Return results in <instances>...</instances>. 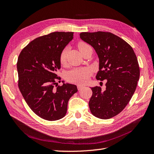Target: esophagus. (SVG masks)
I'll return each mask as SVG.
<instances>
[{
	"label": "esophagus",
	"instance_id": "esophagus-1",
	"mask_svg": "<svg viewBox=\"0 0 154 154\" xmlns=\"http://www.w3.org/2000/svg\"><path fill=\"white\" fill-rule=\"evenodd\" d=\"M84 88V86H82V85H78L77 86V88H78L79 90H81L82 88Z\"/></svg>",
	"mask_w": 154,
	"mask_h": 154
}]
</instances>
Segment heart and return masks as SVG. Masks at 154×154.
Wrapping results in <instances>:
<instances>
[{
    "label": "heart",
    "instance_id": "obj_1",
    "mask_svg": "<svg viewBox=\"0 0 154 154\" xmlns=\"http://www.w3.org/2000/svg\"><path fill=\"white\" fill-rule=\"evenodd\" d=\"M88 46L86 43H81L79 45V49L80 51L84 47ZM67 49H65L62 51L60 54V62L62 64H64L66 62ZM92 71L89 68H75L68 73L66 75V79L71 82L76 84H84L88 80L91 75Z\"/></svg>",
    "mask_w": 154,
    "mask_h": 154
}]
</instances>
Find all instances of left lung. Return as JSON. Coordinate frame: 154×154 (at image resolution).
<instances>
[{
    "mask_svg": "<svg viewBox=\"0 0 154 154\" xmlns=\"http://www.w3.org/2000/svg\"><path fill=\"white\" fill-rule=\"evenodd\" d=\"M80 38L91 45L99 58L97 80H107L106 89L92 87L89 101L92 114L109 119L122 111L132 97L140 77V69L132 47L111 32H82Z\"/></svg>",
    "mask_w": 154,
    "mask_h": 154,
    "instance_id": "1",
    "label": "left lung"
}]
</instances>
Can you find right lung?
Masks as SVG:
<instances>
[{"label": "right lung", "mask_w": 154, "mask_h": 154, "mask_svg": "<svg viewBox=\"0 0 154 154\" xmlns=\"http://www.w3.org/2000/svg\"><path fill=\"white\" fill-rule=\"evenodd\" d=\"M73 32H54L34 39L19 54L17 63L18 86L31 110L43 119L54 121L64 117L69 98L77 86L64 83L54 88L60 79V54L72 40Z\"/></svg>", "instance_id": "add662e5"}]
</instances>
